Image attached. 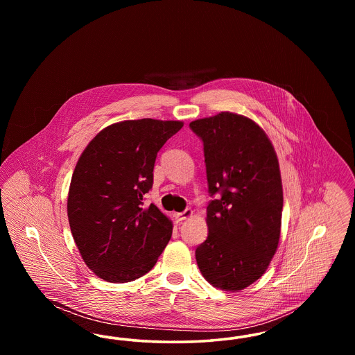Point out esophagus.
<instances>
[{
    "instance_id": "obj_1",
    "label": "esophagus",
    "mask_w": 355,
    "mask_h": 355,
    "mask_svg": "<svg viewBox=\"0 0 355 355\" xmlns=\"http://www.w3.org/2000/svg\"><path fill=\"white\" fill-rule=\"evenodd\" d=\"M191 216H193V210L191 209H185L182 213H174V218L177 220H187Z\"/></svg>"
}]
</instances>
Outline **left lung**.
<instances>
[{
  "label": "left lung",
  "instance_id": "1",
  "mask_svg": "<svg viewBox=\"0 0 355 355\" xmlns=\"http://www.w3.org/2000/svg\"><path fill=\"white\" fill-rule=\"evenodd\" d=\"M189 126L202 139L213 198L209 234L196 259L213 286L242 290L262 277L278 248L284 206L278 158L266 133L248 117L222 112Z\"/></svg>",
  "mask_w": 355,
  "mask_h": 355
}]
</instances>
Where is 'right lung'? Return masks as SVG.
Here are the masks:
<instances>
[{"mask_svg":"<svg viewBox=\"0 0 355 355\" xmlns=\"http://www.w3.org/2000/svg\"><path fill=\"white\" fill-rule=\"evenodd\" d=\"M184 123L144 119L105 128L86 146L69 187L68 218L86 266L123 284L153 269L173 225L144 196L153 186L157 153Z\"/></svg>","mask_w":355,"mask_h":355,"instance_id":"obj_1","label":"right lung"}]
</instances>
